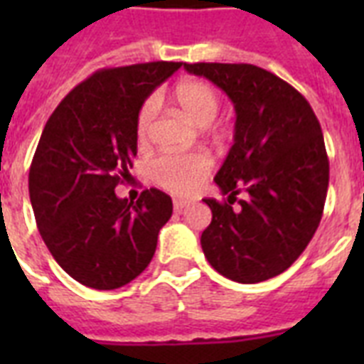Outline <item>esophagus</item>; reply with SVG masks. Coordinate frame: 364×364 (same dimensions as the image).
Segmentation results:
<instances>
[{
  "label": "esophagus",
  "instance_id": "1",
  "mask_svg": "<svg viewBox=\"0 0 364 364\" xmlns=\"http://www.w3.org/2000/svg\"><path fill=\"white\" fill-rule=\"evenodd\" d=\"M187 205H188L187 200H179V198L173 200V210H176L177 213H181V211L185 210V208H187Z\"/></svg>",
  "mask_w": 364,
  "mask_h": 364
}]
</instances>
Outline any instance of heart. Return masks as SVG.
Instances as JSON below:
<instances>
[{"instance_id": "heart-1", "label": "heart", "mask_w": 364, "mask_h": 364, "mask_svg": "<svg viewBox=\"0 0 364 364\" xmlns=\"http://www.w3.org/2000/svg\"><path fill=\"white\" fill-rule=\"evenodd\" d=\"M173 102L183 115L191 119L196 126H210L221 109V98L215 87H211L210 82L205 81H196V79L179 82L173 88ZM156 109H159V102L154 96L145 100L139 107L136 119V136L139 143H145L149 139ZM211 170H213V160L210 154L202 151L160 154L149 162L151 179L159 187L177 196H188L196 193L200 185L210 177Z\"/></svg>"}]
</instances>
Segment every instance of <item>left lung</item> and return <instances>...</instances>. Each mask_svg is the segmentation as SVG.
<instances>
[{
    "instance_id": "1",
    "label": "left lung",
    "mask_w": 364,
    "mask_h": 364,
    "mask_svg": "<svg viewBox=\"0 0 364 364\" xmlns=\"http://www.w3.org/2000/svg\"><path fill=\"white\" fill-rule=\"evenodd\" d=\"M185 70L225 90L236 109L234 145L215 176L228 198H204L213 213L200 238L205 259L238 283L279 276L321 221L328 188L321 124L296 88L262 68L198 62ZM242 190L245 200L235 198Z\"/></svg>"
}]
</instances>
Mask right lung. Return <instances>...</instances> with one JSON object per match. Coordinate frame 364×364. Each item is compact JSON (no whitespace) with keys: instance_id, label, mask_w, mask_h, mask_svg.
<instances>
[{"instance_id":"1","label":"right lung","mask_w":364,"mask_h":364,"mask_svg":"<svg viewBox=\"0 0 364 364\" xmlns=\"http://www.w3.org/2000/svg\"><path fill=\"white\" fill-rule=\"evenodd\" d=\"M179 68L147 62L98 70L43 128L28 179L37 228L54 260L87 287L111 291L136 279L171 217V198L159 188L128 202L115 187L137 154L139 107Z\"/></svg>"}]
</instances>
